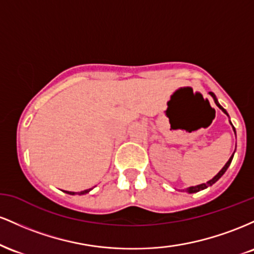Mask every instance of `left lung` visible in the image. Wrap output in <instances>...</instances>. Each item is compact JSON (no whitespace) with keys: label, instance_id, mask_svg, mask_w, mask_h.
Segmentation results:
<instances>
[{"label":"left lung","instance_id":"1","mask_svg":"<svg viewBox=\"0 0 254 254\" xmlns=\"http://www.w3.org/2000/svg\"><path fill=\"white\" fill-rule=\"evenodd\" d=\"M209 94H210L211 97L214 98V101H215V104L217 105V107H218V109H220V110H222V112H223V113H226V115L228 116V113H227V111L224 110L223 107L221 106L220 104H218L217 99H216V97H215V94H214V93H212V92H209ZM230 124H232V123H230ZM232 127H233V124H232ZM233 130H234V132H235V127H233ZM233 156H234V154H233V155L229 157V160H228V161H227V164L223 166V168H222V170H221L220 172H218V173L216 174V176H215L214 178H212L211 180H209V182H206V183H204V184H200V185H197V186H191V188H188V189H186L185 191H186V192H189V193H194V192H198V191H200V190H204V189L209 188V186H211L212 184H215V183H216L217 180L220 179V178L223 176V174H224V172L227 171V168L229 167L230 162H232V160H233Z\"/></svg>","mask_w":254,"mask_h":254}]
</instances>
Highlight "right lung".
Masks as SVG:
<instances>
[{
	"label": "right lung",
	"instance_id": "right-lung-1",
	"mask_svg": "<svg viewBox=\"0 0 254 254\" xmlns=\"http://www.w3.org/2000/svg\"><path fill=\"white\" fill-rule=\"evenodd\" d=\"M92 190V189H88V190H84V191H81L80 193L78 194H84V193H88V192ZM65 192V193H68V194H75V192H70V191H64Z\"/></svg>",
	"mask_w": 254,
	"mask_h": 254
}]
</instances>
